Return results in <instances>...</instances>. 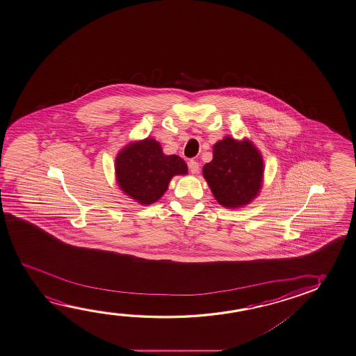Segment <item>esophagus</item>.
<instances>
[{
  "label": "esophagus",
  "mask_w": 356,
  "mask_h": 356,
  "mask_svg": "<svg viewBox=\"0 0 356 356\" xmlns=\"http://www.w3.org/2000/svg\"><path fill=\"white\" fill-rule=\"evenodd\" d=\"M187 165H188V170L191 174H197L200 170V164L197 163L196 160H190Z\"/></svg>",
  "instance_id": "obj_1"
}]
</instances>
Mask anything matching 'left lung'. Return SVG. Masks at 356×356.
I'll return each mask as SVG.
<instances>
[{
  "mask_svg": "<svg viewBox=\"0 0 356 356\" xmlns=\"http://www.w3.org/2000/svg\"><path fill=\"white\" fill-rule=\"evenodd\" d=\"M203 176L219 204L245 206L261 188L262 156L248 139L238 142L225 137L213 147V160L203 166Z\"/></svg>",
  "mask_w": 356,
  "mask_h": 356,
  "instance_id": "1",
  "label": "left lung"
}]
</instances>
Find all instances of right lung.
I'll return each mask as SVG.
<instances>
[{
  "mask_svg": "<svg viewBox=\"0 0 356 356\" xmlns=\"http://www.w3.org/2000/svg\"><path fill=\"white\" fill-rule=\"evenodd\" d=\"M115 170L124 193L140 204H152L164 195L172 176L187 174V165L177 155H165L154 139L145 138L120 152Z\"/></svg>",
  "mask_w": 356,
  "mask_h": 356,
  "instance_id": "add662e5",
  "label": "right lung"
}]
</instances>
